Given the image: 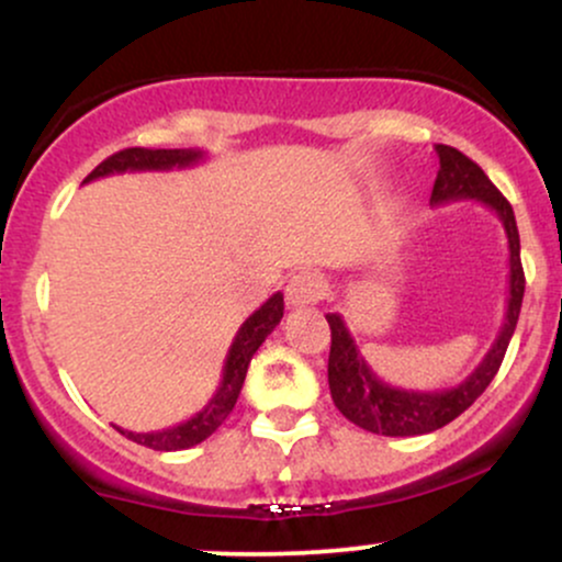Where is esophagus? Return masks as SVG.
Returning <instances> with one entry per match:
<instances>
[{"mask_svg":"<svg viewBox=\"0 0 562 562\" xmlns=\"http://www.w3.org/2000/svg\"><path fill=\"white\" fill-rule=\"evenodd\" d=\"M327 293V280L319 272H299L290 277L285 295L290 306H312V303H319Z\"/></svg>","mask_w":562,"mask_h":562,"instance_id":"1","label":"esophagus"}]
</instances>
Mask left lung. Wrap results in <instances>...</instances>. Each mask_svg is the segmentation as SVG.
<instances>
[{
  "instance_id": "8db88e82",
  "label": "left lung",
  "mask_w": 562,
  "mask_h": 562,
  "mask_svg": "<svg viewBox=\"0 0 562 562\" xmlns=\"http://www.w3.org/2000/svg\"><path fill=\"white\" fill-rule=\"evenodd\" d=\"M436 156L438 173L434 192H430V205L475 200V203L492 209L505 227L509 248L507 312L499 335L494 338L483 362L460 385L443 391H406L380 380L359 353L357 340L348 333L344 317L327 314L333 338L330 359H327V383H330L333 402L346 420L380 436H423L460 417L494 380L502 359H505L515 325H518L520 303H524L526 277L524 267H520V237L513 205L496 190L481 166L462 156L460 150L449 145H436Z\"/></svg>"
}]
</instances>
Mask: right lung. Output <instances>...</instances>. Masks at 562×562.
<instances>
[{
  "label": "right lung",
  "mask_w": 562,
  "mask_h": 562,
  "mask_svg": "<svg viewBox=\"0 0 562 562\" xmlns=\"http://www.w3.org/2000/svg\"><path fill=\"white\" fill-rule=\"evenodd\" d=\"M200 160H205V153L192 150V147L190 150H147V147H128V150H121L108 160H102V164L83 179V184L94 182V179L100 177H111V173L190 169V166H198ZM282 312H285V301H282V293H274L272 299L261 303V306L243 322L235 340H232L227 359H224L222 383H218L214 396L209 398V404L200 412H195L190 420L171 425V428L164 430H150V434H134V430L124 428L115 430H121L126 438L142 443V447H150L156 451H179L205 441L218 425L227 420L229 412L235 409V402L237 396H240L250 359H254V353L259 351V346L267 340V335L280 325Z\"/></svg>",
  "instance_id": "add662e5"
}]
</instances>
